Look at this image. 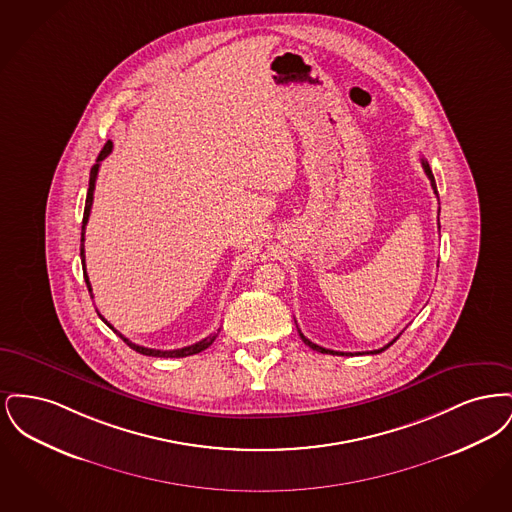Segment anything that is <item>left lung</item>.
<instances>
[{
    "mask_svg": "<svg viewBox=\"0 0 512 512\" xmlns=\"http://www.w3.org/2000/svg\"><path fill=\"white\" fill-rule=\"evenodd\" d=\"M422 169H424V172H426V176L430 178V184H432V188H434V192H436V195H438V188H436V180H434V174H432V169H430V165H428V161L426 159H422ZM297 332H299V336H301V340H303V343L305 345H309L311 349H315V351H320V353H332V355H353V353H343V351H332V349H326V347H320V345H317V343H313L311 340H307L303 334H301V330L297 328ZM399 338V336H397ZM397 338L395 340H391L388 345H384V347H380V349H374V351H366V353H370V355H376V353H382V351H386L390 345H393L395 341H397ZM355 355H365V353H355Z\"/></svg>",
    "mask_w": 512,
    "mask_h": 512,
    "instance_id": "1",
    "label": "left lung"
}]
</instances>
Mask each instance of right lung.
Returning a JSON list of instances; mask_svg holds the SVG:
<instances>
[{
	"label": "right lung",
	"mask_w": 512,
	"mask_h": 512,
	"mask_svg": "<svg viewBox=\"0 0 512 512\" xmlns=\"http://www.w3.org/2000/svg\"><path fill=\"white\" fill-rule=\"evenodd\" d=\"M111 149H113V142H107L103 149L99 151L98 159H96V165L92 167V171H90V188H88V195H86V205H84V219H82V234H80V257H82V270H84V280H86V286H88V292L92 293V284H90V278H88V274H86V263H84V232H86V224H88V217H90V211H92V201H94V190H96V178H98L99 165H101V161L111 153ZM99 315V313H98ZM99 318L115 332V334H119L121 336V340L130 347V349H134L136 353H142V355H147V357H172V359H180V357H188V355H195V353H201L203 349H207L213 341L217 340V336H219L220 328L217 332H213V334H209L205 340L197 341L194 345H188V347H182V349H172V351H161V349H149V347H142V345H136V343H132V341L128 340V338H124L121 332H117L105 318L99 315Z\"/></svg>",
	"instance_id": "add662e5"
}]
</instances>
